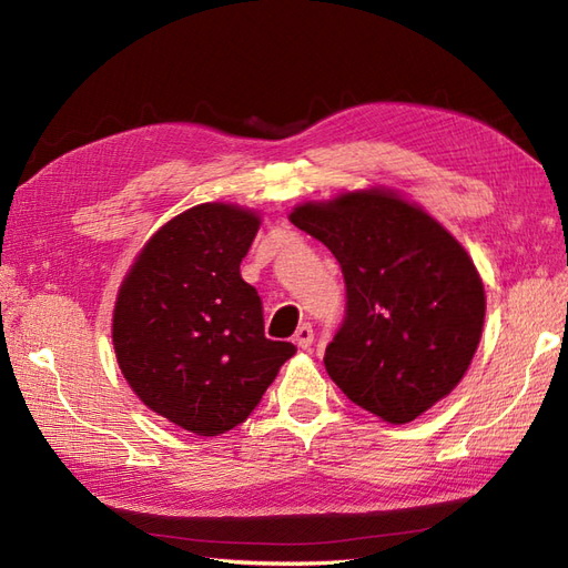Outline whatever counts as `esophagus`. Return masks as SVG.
<instances>
[{"label":"esophagus","mask_w":568,"mask_h":568,"mask_svg":"<svg viewBox=\"0 0 568 568\" xmlns=\"http://www.w3.org/2000/svg\"><path fill=\"white\" fill-rule=\"evenodd\" d=\"M293 341H295L297 347H302V351H310L312 343H314V328H312L310 324H302V326L297 328Z\"/></svg>","instance_id":"1"}]
</instances>
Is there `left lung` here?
Segmentation results:
<instances>
[{
	"label": "left lung",
	"instance_id": "left-lung-1",
	"mask_svg": "<svg viewBox=\"0 0 568 568\" xmlns=\"http://www.w3.org/2000/svg\"><path fill=\"white\" fill-rule=\"evenodd\" d=\"M290 221L324 242L345 281V318L326 372L359 408L413 423L468 372L485 324V287L468 252L394 192L304 203Z\"/></svg>",
	"mask_w": 568,
	"mask_h": 568
}]
</instances>
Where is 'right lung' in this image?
<instances>
[{
    "mask_svg": "<svg viewBox=\"0 0 568 568\" xmlns=\"http://www.w3.org/2000/svg\"><path fill=\"white\" fill-rule=\"evenodd\" d=\"M258 215L201 203L145 242L120 287L112 343L134 394L199 436L244 423L295 345L264 336V307L240 264Z\"/></svg>",
    "mask_w": 568,
    "mask_h": 568,
    "instance_id": "obj_1",
    "label": "right lung"
}]
</instances>
